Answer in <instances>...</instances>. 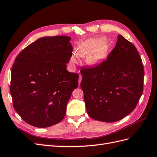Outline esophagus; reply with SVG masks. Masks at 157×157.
<instances>
[{
    "instance_id": "esophagus-1",
    "label": "esophagus",
    "mask_w": 157,
    "mask_h": 157,
    "mask_svg": "<svg viewBox=\"0 0 157 157\" xmlns=\"http://www.w3.org/2000/svg\"><path fill=\"white\" fill-rule=\"evenodd\" d=\"M81 80H82V75H79V78H78V84H80L81 82Z\"/></svg>"
}]
</instances>
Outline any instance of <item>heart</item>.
I'll list each match as a JSON object with an SVG mask.
<instances>
[{
    "instance_id": "obj_1",
    "label": "heart",
    "mask_w": 157,
    "mask_h": 157,
    "mask_svg": "<svg viewBox=\"0 0 157 157\" xmlns=\"http://www.w3.org/2000/svg\"><path fill=\"white\" fill-rule=\"evenodd\" d=\"M102 37H93L85 41L81 44L78 49V55L85 56L91 51L86 58V61L91 64L101 63L106 58L108 55V47L105 44ZM72 64L77 63V57L73 55L70 59Z\"/></svg>"
}]
</instances>
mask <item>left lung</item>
Instances as JSON below:
<instances>
[{
    "label": "left lung",
    "mask_w": 157,
    "mask_h": 157,
    "mask_svg": "<svg viewBox=\"0 0 157 157\" xmlns=\"http://www.w3.org/2000/svg\"><path fill=\"white\" fill-rule=\"evenodd\" d=\"M80 73L86 111L94 120L115 122L136 108L143 92L144 66L136 48L121 35L106 60Z\"/></svg>",
    "instance_id": "left-lung-1"
}]
</instances>
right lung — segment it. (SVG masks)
Segmentation results:
<instances>
[{
	"mask_svg": "<svg viewBox=\"0 0 157 157\" xmlns=\"http://www.w3.org/2000/svg\"><path fill=\"white\" fill-rule=\"evenodd\" d=\"M71 39L66 36L41 37L15 58L10 93L15 110L29 125L51 127L66 115L79 77L66 69L73 52Z\"/></svg>",
	"mask_w": 157,
	"mask_h": 157,
	"instance_id": "obj_1",
	"label": "right lung"
}]
</instances>
